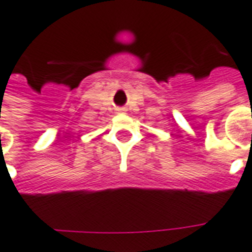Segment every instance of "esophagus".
<instances>
[{"mask_svg":"<svg viewBox=\"0 0 252 252\" xmlns=\"http://www.w3.org/2000/svg\"><path fill=\"white\" fill-rule=\"evenodd\" d=\"M123 111H124V109H119V112H123Z\"/></svg>","mask_w":252,"mask_h":252,"instance_id":"1","label":"esophagus"}]
</instances>
